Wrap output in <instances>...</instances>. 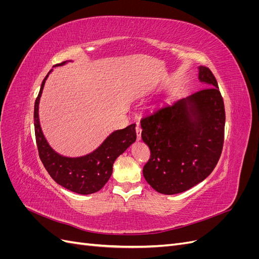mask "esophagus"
<instances>
[{"instance_id": "obj_1", "label": "esophagus", "mask_w": 259, "mask_h": 259, "mask_svg": "<svg viewBox=\"0 0 259 259\" xmlns=\"http://www.w3.org/2000/svg\"><path fill=\"white\" fill-rule=\"evenodd\" d=\"M136 134H137V139H142V127H140V125L137 124L136 125Z\"/></svg>"}]
</instances>
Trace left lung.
Listing matches in <instances>:
<instances>
[{
	"mask_svg": "<svg viewBox=\"0 0 259 259\" xmlns=\"http://www.w3.org/2000/svg\"><path fill=\"white\" fill-rule=\"evenodd\" d=\"M207 88L187 99L156 106L142 117V138L150 149L143 174L155 191L175 194L204 180L217 165L225 139V105L216 77L201 66Z\"/></svg>",
	"mask_w": 259,
	"mask_h": 259,
	"instance_id": "left-lung-1",
	"label": "left lung"
}]
</instances>
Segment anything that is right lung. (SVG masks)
<instances>
[{"instance_id": "add662e5", "label": "right lung", "mask_w": 259, "mask_h": 259, "mask_svg": "<svg viewBox=\"0 0 259 259\" xmlns=\"http://www.w3.org/2000/svg\"><path fill=\"white\" fill-rule=\"evenodd\" d=\"M48 75L42 82L34 104V132L38 156L50 176L58 185L79 194L97 192L110 178L115 159L136 140L135 124L113 132L103 145L88 155L81 158L59 155L46 142L38 122V101Z\"/></svg>"}]
</instances>
